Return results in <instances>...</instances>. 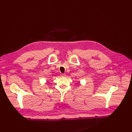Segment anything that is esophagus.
<instances>
[{
  "instance_id": "esophagus-1",
  "label": "esophagus",
  "mask_w": 132,
  "mask_h": 132,
  "mask_svg": "<svg viewBox=\"0 0 132 132\" xmlns=\"http://www.w3.org/2000/svg\"><path fill=\"white\" fill-rule=\"evenodd\" d=\"M65 75H66L65 73H61V77H65Z\"/></svg>"
}]
</instances>
